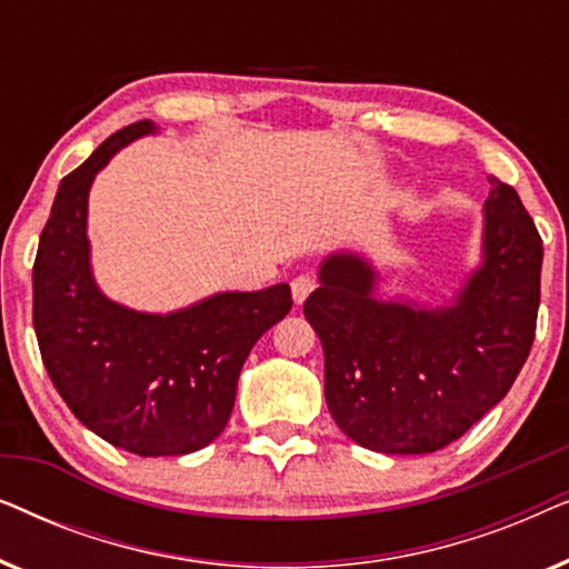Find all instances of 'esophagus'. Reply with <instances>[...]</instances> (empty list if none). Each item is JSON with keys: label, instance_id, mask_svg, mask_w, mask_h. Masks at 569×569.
I'll return each instance as SVG.
<instances>
[{"label": "esophagus", "instance_id": "esophagus-1", "mask_svg": "<svg viewBox=\"0 0 569 569\" xmlns=\"http://www.w3.org/2000/svg\"><path fill=\"white\" fill-rule=\"evenodd\" d=\"M313 290H316V279L310 274H300V277L292 279V298H295V302H298V306H302V302L308 300V295Z\"/></svg>", "mask_w": 569, "mask_h": 569}]
</instances>
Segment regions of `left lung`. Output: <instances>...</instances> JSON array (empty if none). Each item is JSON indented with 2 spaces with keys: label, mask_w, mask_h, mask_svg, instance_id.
Listing matches in <instances>:
<instances>
[{
  "label": "left lung",
  "mask_w": 569,
  "mask_h": 569,
  "mask_svg": "<svg viewBox=\"0 0 569 569\" xmlns=\"http://www.w3.org/2000/svg\"><path fill=\"white\" fill-rule=\"evenodd\" d=\"M489 183L481 263L448 306L380 300L368 259H323L302 313L323 345L326 403L357 446L435 453L516 383L536 337L543 248L518 191Z\"/></svg>",
  "instance_id": "8db88e82"
}]
</instances>
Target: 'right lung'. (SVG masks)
<instances>
[{
	"mask_svg": "<svg viewBox=\"0 0 569 569\" xmlns=\"http://www.w3.org/2000/svg\"><path fill=\"white\" fill-rule=\"evenodd\" d=\"M137 121L59 183L33 263V326L51 383L80 422L137 456H186L224 430L256 341L290 313V284L220 292L173 313H139L100 292L90 269L88 193Z\"/></svg>",
	"mask_w": 569,
	"mask_h": 569,
	"instance_id": "right-lung-1",
	"label": "right lung"
}]
</instances>
